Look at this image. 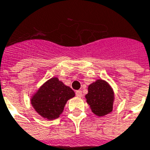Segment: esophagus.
Segmentation results:
<instances>
[{
	"label": "esophagus",
	"mask_w": 150,
	"mask_h": 150,
	"mask_svg": "<svg viewBox=\"0 0 150 150\" xmlns=\"http://www.w3.org/2000/svg\"><path fill=\"white\" fill-rule=\"evenodd\" d=\"M76 96L77 98H81L82 97V91L81 90H77V91H76Z\"/></svg>",
	"instance_id": "1"
}]
</instances>
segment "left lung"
Returning a JSON list of instances; mask_svg holds the SVG:
<instances>
[{"label": "left lung", "mask_w": 150, "mask_h": 150, "mask_svg": "<svg viewBox=\"0 0 150 150\" xmlns=\"http://www.w3.org/2000/svg\"><path fill=\"white\" fill-rule=\"evenodd\" d=\"M88 94L86 95V101L93 113L100 117L112 111L114 96L112 89L106 81L98 80L88 86Z\"/></svg>", "instance_id": "8db88e82"}]
</instances>
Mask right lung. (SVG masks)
I'll use <instances>...</instances> for the list:
<instances>
[{
	"label": "right lung",
	"instance_id": "right-lung-1",
	"mask_svg": "<svg viewBox=\"0 0 150 150\" xmlns=\"http://www.w3.org/2000/svg\"><path fill=\"white\" fill-rule=\"evenodd\" d=\"M74 90L53 77L41 86L31 99L35 110L45 118L56 119L62 113L67 100L74 98Z\"/></svg>",
	"mask_w": 150,
	"mask_h": 150
}]
</instances>
